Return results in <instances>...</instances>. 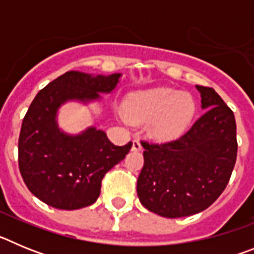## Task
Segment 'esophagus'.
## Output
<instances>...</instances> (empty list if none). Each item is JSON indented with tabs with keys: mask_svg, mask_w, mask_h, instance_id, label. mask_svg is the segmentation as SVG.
Wrapping results in <instances>:
<instances>
[{
	"mask_svg": "<svg viewBox=\"0 0 254 254\" xmlns=\"http://www.w3.org/2000/svg\"><path fill=\"white\" fill-rule=\"evenodd\" d=\"M141 149H142V143L140 142V140L136 138V140L132 141V150H133V151H140Z\"/></svg>",
	"mask_w": 254,
	"mask_h": 254,
	"instance_id": "1",
	"label": "esophagus"
}]
</instances>
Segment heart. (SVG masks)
Wrapping results in <instances>:
<instances>
[{
  "instance_id": "obj_1",
  "label": "heart",
  "mask_w": 254,
  "mask_h": 254,
  "mask_svg": "<svg viewBox=\"0 0 254 254\" xmlns=\"http://www.w3.org/2000/svg\"><path fill=\"white\" fill-rule=\"evenodd\" d=\"M123 114L128 121H149V132L156 138H170L181 133L190 123L196 102L190 93L158 87L131 93L123 102Z\"/></svg>"
}]
</instances>
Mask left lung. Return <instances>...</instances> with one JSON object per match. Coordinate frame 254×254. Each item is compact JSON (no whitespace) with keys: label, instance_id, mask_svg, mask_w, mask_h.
I'll use <instances>...</instances> for the list:
<instances>
[{"label":"left lung","instance_id":"1","mask_svg":"<svg viewBox=\"0 0 254 254\" xmlns=\"http://www.w3.org/2000/svg\"><path fill=\"white\" fill-rule=\"evenodd\" d=\"M205 114L186 133L168 142L141 141L143 167L137 179L140 202L164 217L206 210L232 177L238 142L234 113L212 87L199 86Z\"/></svg>","mask_w":254,"mask_h":254}]
</instances>
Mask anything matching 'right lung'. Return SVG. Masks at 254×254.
Returning a JSON list of instances; mask_svg holds the SVG:
<instances>
[{
  "label": "right lung",
  "instance_id": "obj_1",
  "mask_svg": "<svg viewBox=\"0 0 254 254\" xmlns=\"http://www.w3.org/2000/svg\"><path fill=\"white\" fill-rule=\"evenodd\" d=\"M121 73L95 76L68 71L49 82L31 102L19 136V169L26 187L52 207L77 210L95 202L108 170L125 159L132 142L116 146L105 132L77 136L61 132L56 113L66 100H91L111 93Z\"/></svg>",
  "mask_w": 254,
  "mask_h": 254
}]
</instances>
